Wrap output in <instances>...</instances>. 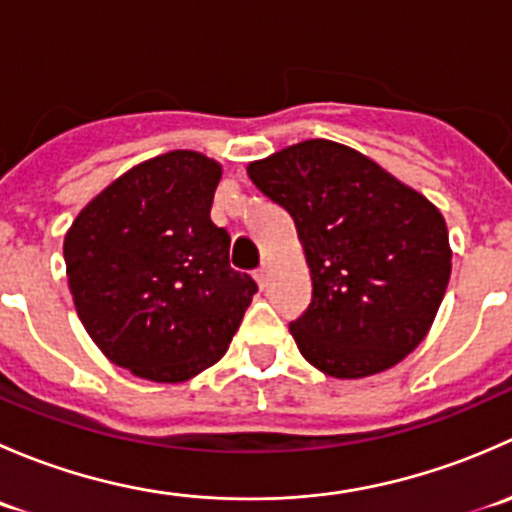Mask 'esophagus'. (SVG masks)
<instances>
[{
    "label": "esophagus",
    "mask_w": 512,
    "mask_h": 512,
    "mask_svg": "<svg viewBox=\"0 0 512 512\" xmlns=\"http://www.w3.org/2000/svg\"><path fill=\"white\" fill-rule=\"evenodd\" d=\"M255 280H257V285H260V289L267 287V270H265V267L255 270Z\"/></svg>",
    "instance_id": "esophagus-1"
}]
</instances>
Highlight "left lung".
Segmentation results:
<instances>
[{
  "instance_id": "obj_1",
  "label": "left lung",
  "mask_w": 512,
  "mask_h": 512,
  "mask_svg": "<svg viewBox=\"0 0 512 512\" xmlns=\"http://www.w3.org/2000/svg\"><path fill=\"white\" fill-rule=\"evenodd\" d=\"M292 215L312 302L289 322L299 352L334 379L399 364L431 329L451 277L441 213L394 175L339 143H297L247 168Z\"/></svg>"
}]
</instances>
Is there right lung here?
Instances as JSON below:
<instances>
[{
    "instance_id": "add662e5",
    "label": "right lung",
    "mask_w": 512,
    "mask_h": 512,
    "mask_svg": "<svg viewBox=\"0 0 512 512\" xmlns=\"http://www.w3.org/2000/svg\"><path fill=\"white\" fill-rule=\"evenodd\" d=\"M218 183L220 165L195 151L151 158L91 200L64 240L81 324L143 379L175 384L213 366L257 292L210 220Z\"/></svg>"
}]
</instances>
